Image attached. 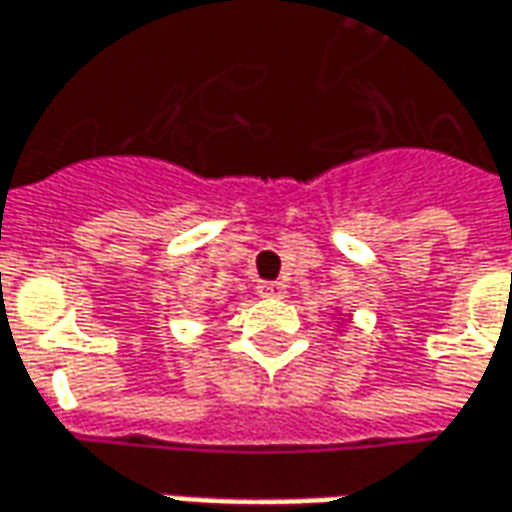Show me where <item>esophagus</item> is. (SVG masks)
Wrapping results in <instances>:
<instances>
[{"label":"esophagus","instance_id":"34e87169","mask_svg":"<svg viewBox=\"0 0 512 512\" xmlns=\"http://www.w3.org/2000/svg\"><path fill=\"white\" fill-rule=\"evenodd\" d=\"M256 292L262 297H281L286 292V286L281 281H262V284L256 286Z\"/></svg>","mask_w":512,"mask_h":512}]
</instances>
